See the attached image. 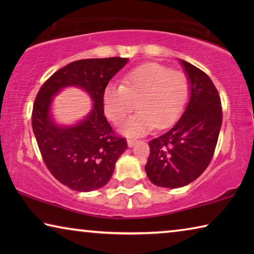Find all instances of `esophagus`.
Returning <instances> with one entry per match:
<instances>
[{"mask_svg": "<svg viewBox=\"0 0 254 254\" xmlns=\"http://www.w3.org/2000/svg\"><path fill=\"white\" fill-rule=\"evenodd\" d=\"M136 142H137V140H134V139H128V140H127V147H128V148L134 147Z\"/></svg>", "mask_w": 254, "mask_h": 254, "instance_id": "esophagus-1", "label": "esophagus"}]
</instances>
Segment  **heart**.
<instances>
[{"label":"heart","instance_id":"b5f03b06","mask_svg":"<svg viewBox=\"0 0 254 254\" xmlns=\"http://www.w3.org/2000/svg\"><path fill=\"white\" fill-rule=\"evenodd\" d=\"M190 84L182 71L149 63L123 77V85L111 83L103 92L106 117L120 123L134 110L139 112L120 130L128 136L147 134L157 126L163 128L177 121L187 104Z\"/></svg>","mask_w":254,"mask_h":254}]
</instances>
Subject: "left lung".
Instances as JSON below:
<instances>
[{
    "instance_id": "1",
    "label": "left lung",
    "mask_w": 254,
    "mask_h": 254,
    "mask_svg": "<svg viewBox=\"0 0 254 254\" xmlns=\"http://www.w3.org/2000/svg\"><path fill=\"white\" fill-rule=\"evenodd\" d=\"M190 84L189 101L177 123L149 142L144 169L153 185L179 188L197 179L207 168L222 126V106L209 77L179 59Z\"/></svg>"
}]
</instances>
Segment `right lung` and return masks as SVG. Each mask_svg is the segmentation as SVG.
<instances>
[{"mask_svg":"<svg viewBox=\"0 0 254 254\" xmlns=\"http://www.w3.org/2000/svg\"><path fill=\"white\" fill-rule=\"evenodd\" d=\"M127 62L120 57L72 62L51 75L36 97L32 128L41 156L54 177L72 190L87 192L105 186L127 148L126 139L114 134L103 107V92ZM68 87L83 89L93 104L84 119L64 126L54 120L52 104Z\"/></svg>","mask_w":254,"mask_h":254,"instance_id":"right-lung-1","label":"right lung"}]
</instances>
